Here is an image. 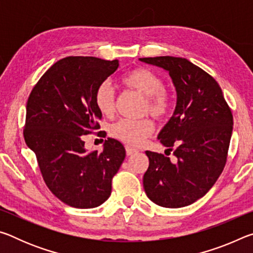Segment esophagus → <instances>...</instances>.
Returning <instances> with one entry per match:
<instances>
[{
	"label": "esophagus",
	"instance_id": "1",
	"mask_svg": "<svg viewBox=\"0 0 253 253\" xmlns=\"http://www.w3.org/2000/svg\"><path fill=\"white\" fill-rule=\"evenodd\" d=\"M135 153H137V149L136 148H132L130 146H126V154H127L128 156L132 155V154H135Z\"/></svg>",
	"mask_w": 253,
	"mask_h": 253
}]
</instances>
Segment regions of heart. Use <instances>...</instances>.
<instances>
[{"mask_svg":"<svg viewBox=\"0 0 253 253\" xmlns=\"http://www.w3.org/2000/svg\"><path fill=\"white\" fill-rule=\"evenodd\" d=\"M122 84L139 95L146 97L145 109L155 118L165 117L169 111V97L164 90V81L147 68H136L122 77ZM95 105L104 116H111L115 111V91L109 83L100 84L95 93ZM153 123L149 119L130 121L121 119L110 127V135L121 142L139 146L152 134Z\"/></svg>","mask_w":253,"mask_h":253,"instance_id":"1","label":"heart"}]
</instances>
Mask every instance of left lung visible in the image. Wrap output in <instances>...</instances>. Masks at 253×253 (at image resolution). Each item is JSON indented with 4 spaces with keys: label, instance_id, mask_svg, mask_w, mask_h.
Wrapping results in <instances>:
<instances>
[{
    "label": "left lung",
    "instance_id": "obj_1",
    "mask_svg": "<svg viewBox=\"0 0 253 253\" xmlns=\"http://www.w3.org/2000/svg\"><path fill=\"white\" fill-rule=\"evenodd\" d=\"M169 72L176 90L173 116L157 138L175 160L146 151L145 193L163 208H183L208 193L223 170L233 116L219 84L185 58H140Z\"/></svg>",
    "mask_w": 253,
    "mask_h": 253
}]
</instances>
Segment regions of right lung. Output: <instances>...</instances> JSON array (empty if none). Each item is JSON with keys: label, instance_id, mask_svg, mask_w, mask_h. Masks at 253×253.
I'll return each instance as SVG.
<instances>
[{"label": "right lung", "instance_id": "obj_1", "mask_svg": "<svg viewBox=\"0 0 253 253\" xmlns=\"http://www.w3.org/2000/svg\"><path fill=\"white\" fill-rule=\"evenodd\" d=\"M118 66V60L63 58L46 70L28 99L25 143L36 154L49 190L72 208L104 203L125 160V148L116 139L105 140L101 152H88L83 140V135L100 128L95 93Z\"/></svg>", "mask_w": 253, "mask_h": 253}]
</instances>
